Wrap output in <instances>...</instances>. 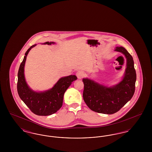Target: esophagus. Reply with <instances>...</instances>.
<instances>
[{"label":"esophagus","instance_id":"obj_1","mask_svg":"<svg viewBox=\"0 0 152 152\" xmlns=\"http://www.w3.org/2000/svg\"><path fill=\"white\" fill-rule=\"evenodd\" d=\"M76 76L79 79H81L84 76V73L81 71H79L76 73Z\"/></svg>","mask_w":152,"mask_h":152}]
</instances>
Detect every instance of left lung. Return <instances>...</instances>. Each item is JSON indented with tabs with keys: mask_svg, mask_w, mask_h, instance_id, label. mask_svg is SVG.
Masks as SVG:
<instances>
[{
	"mask_svg": "<svg viewBox=\"0 0 152 152\" xmlns=\"http://www.w3.org/2000/svg\"><path fill=\"white\" fill-rule=\"evenodd\" d=\"M115 51L123 53L127 63L123 80L115 86L107 87L94 81L83 79V99L92 110L104 114H113L120 110L130 100L135 91L136 73L130 53L123 47Z\"/></svg>",
	"mask_w": 152,
	"mask_h": 152,
	"instance_id": "1",
	"label": "left lung"
}]
</instances>
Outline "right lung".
Masks as SVG:
<instances>
[{"mask_svg":"<svg viewBox=\"0 0 152 152\" xmlns=\"http://www.w3.org/2000/svg\"><path fill=\"white\" fill-rule=\"evenodd\" d=\"M53 43L47 42L44 44L51 45ZM36 44L29 47L20 65L18 73L17 90L20 98L32 112L38 116H49L56 113L62 107L66 90L77 78L75 75H70L61 78L50 90L43 92L32 91L26 82L24 67L29 51Z\"/></svg>","mask_w":152,"mask_h":152,"instance_id":"obj_1","label":"right lung"}]
</instances>
